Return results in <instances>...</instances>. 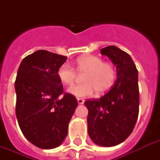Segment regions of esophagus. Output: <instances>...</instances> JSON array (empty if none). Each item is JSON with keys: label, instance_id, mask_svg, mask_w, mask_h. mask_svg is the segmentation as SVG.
<instances>
[{"label": "esophagus", "instance_id": "1", "mask_svg": "<svg viewBox=\"0 0 160 160\" xmlns=\"http://www.w3.org/2000/svg\"><path fill=\"white\" fill-rule=\"evenodd\" d=\"M77 101H78V103L80 104V105H81V104H83V103L85 102V100H83V99H81V98H78Z\"/></svg>", "mask_w": 160, "mask_h": 160}]
</instances>
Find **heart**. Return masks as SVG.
<instances>
[{
  "label": "heart",
  "instance_id": "1",
  "mask_svg": "<svg viewBox=\"0 0 160 160\" xmlns=\"http://www.w3.org/2000/svg\"><path fill=\"white\" fill-rule=\"evenodd\" d=\"M75 69L79 74L85 75L83 76L85 84L75 85L69 90V92L75 97L91 96L95 91L98 95H103L113 86L116 78V70L114 66L95 55L78 58ZM57 75L60 81L67 86L74 85L78 77L76 70L68 64H64L59 68Z\"/></svg>",
  "mask_w": 160,
  "mask_h": 160
}]
</instances>
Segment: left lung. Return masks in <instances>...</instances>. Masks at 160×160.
I'll return each mask as SVG.
<instances>
[{"label":"left lung","mask_w":160,"mask_h":160,"mask_svg":"<svg viewBox=\"0 0 160 160\" xmlns=\"http://www.w3.org/2000/svg\"><path fill=\"white\" fill-rule=\"evenodd\" d=\"M116 65L117 80L100 99L88 100V134L94 143L111 147L124 141L139 115L138 70L129 54L114 46L100 50Z\"/></svg>","instance_id":"left-lung-1"}]
</instances>
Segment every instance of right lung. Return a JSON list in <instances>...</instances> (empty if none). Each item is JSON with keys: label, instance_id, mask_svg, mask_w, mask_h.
Returning a JSON list of instances; mask_svg holds the SVG:
<instances>
[{"label": "right lung", "instance_id": "right-lung-1", "mask_svg": "<svg viewBox=\"0 0 160 160\" xmlns=\"http://www.w3.org/2000/svg\"><path fill=\"white\" fill-rule=\"evenodd\" d=\"M67 57L40 50L21 61L16 75V114L24 136L41 149H54L68 134V124L78 105L64 93L58 77Z\"/></svg>", "mask_w": 160, "mask_h": 160}]
</instances>
